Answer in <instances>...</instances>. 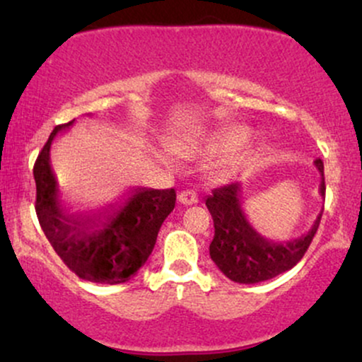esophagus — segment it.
<instances>
[{"label":"esophagus","mask_w":362,"mask_h":362,"mask_svg":"<svg viewBox=\"0 0 362 362\" xmlns=\"http://www.w3.org/2000/svg\"><path fill=\"white\" fill-rule=\"evenodd\" d=\"M178 202L184 206H192L197 202V195H195L192 190H182V192L178 194Z\"/></svg>","instance_id":"esophagus-1"}]
</instances>
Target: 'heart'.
Instances as JSON below:
<instances>
[{
  "mask_svg": "<svg viewBox=\"0 0 362 362\" xmlns=\"http://www.w3.org/2000/svg\"><path fill=\"white\" fill-rule=\"evenodd\" d=\"M248 139H250V131L247 127H223L173 141L172 149L177 155L187 158L226 153L211 167V175L214 180L223 182L228 180L243 165L245 156L242 153H236L235 149L242 148Z\"/></svg>",
  "mask_w": 362,
  "mask_h": 362,
  "instance_id": "heart-1",
  "label": "heart"
}]
</instances>
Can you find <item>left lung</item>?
Segmentation results:
<instances>
[{
    "label": "left lung",
    "instance_id": "1",
    "mask_svg": "<svg viewBox=\"0 0 362 362\" xmlns=\"http://www.w3.org/2000/svg\"><path fill=\"white\" fill-rule=\"evenodd\" d=\"M315 167L322 177L320 195L325 197L323 161L315 160ZM242 194L243 187L236 182L218 187L206 199V206L214 221L209 255L228 279L240 284H257L289 271L303 259L317 233L322 214L317 216L308 233L288 242H272L262 236L247 219L242 207Z\"/></svg>",
    "mask_w": 362,
    "mask_h": 362
}]
</instances>
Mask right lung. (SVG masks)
<instances>
[{
	"instance_id": "right-lung-1",
	"label": "right lung",
	"mask_w": 362,
	"mask_h": 362,
	"mask_svg": "<svg viewBox=\"0 0 362 362\" xmlns=\"http://www.w3.org/2000/svg\"><path fill=\"white\" fill-rule=\"evenodd\" d=\"M73 122L54 127L37 156V218L49 243L78 277L97 284H122L151 255L158 231L175 207V190L136 187L115 204L69 213L61 204L51 167V146L56 136L68 131Z\"/></svg>"
}]
</instances>
